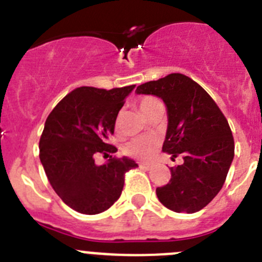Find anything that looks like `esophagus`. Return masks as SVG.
<instances>
[{"instance_id": "obj_1", "label": "esophagus", "mask_w": 262, "mask_h": 262, "mask_svg": "<svg viewBox=\"0 0 262 262\" xmlns=\"http://www.w3.org/2000/svg\"><path fill=\"white\" fill-rule=\"evenodd\" d=\"M139 167H140L141 170H145V171H149L151 168V166H149V164H143V163L139 164Z\"/></svg>"}]
</instances>
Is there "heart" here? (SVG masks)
I'll list each match as a JSON object with an SVG mask.
<instances>
[{"label": "heart", "mask_w": 262, "mask_h": 262, "mask_svg": "<svg viewBox=\"0 0 262 262\" xmlns=\"http://www.w3.org/2000/svg\"><path fill=\"white\" fill-rule=\"evenodd\" d=\"M158 104H161V100H158L154 96H144L139 100V108L143 112L144 116L149 113L154 106H157ZM119 121H121V117L117 118L116 126H119ZM159 148V139L156 136H140V138H135L131 141L124 145L123 151L129 157H134L136 159H140V161H149L154 157V154L157 153Z\"/></svg>", "instance_id": "b5f03b06"}]
</instances>
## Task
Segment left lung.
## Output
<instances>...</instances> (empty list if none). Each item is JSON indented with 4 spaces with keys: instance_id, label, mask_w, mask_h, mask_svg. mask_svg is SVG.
I'll return each mask as SVG.
<instances>
[{
    "instance_id": "8db88e82",
    "label": "left lung",
    "mask_w": 262,
    "mask_h": 262,
    "mask_svg": "<svg viewBox=\"0 0 262 262\" xmlns=\"http://www.w3.org/2000/svg\"><path fill=\"white\" fill-rule=\"evenodd\" d=\"M136 92L164 101L168 127L162 150L184 159L170 168L168 184L157 188L159 202L179 213L202 210L221 190L234 158L228 119L207 91L185 74L146 82Z\"/></svg>"
}]
</instances>
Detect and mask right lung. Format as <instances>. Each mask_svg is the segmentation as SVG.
I'll list each match as a JSON object with an SVG mask.
<instances>
[{
  "label": "right lung",
  "mask_w": 262,
  "mask_h": 262,
  "mask_svg": "<svg viewBox=\"0 0 262 262\" xmlns=\"http://www.w3.org/2000/svg\"><path fill=\"white\" fill-rule=\"evenodd\" d=\"M135 84L118 89L78 87L49 114L39 139V159L61 201L84 215L104 212L121 196L124 173L135 161L109 157L101 166L98 154L116 153L108 144L118 112Z\"/></svg>",
  "instance_id": "1"
}]
</instances>
